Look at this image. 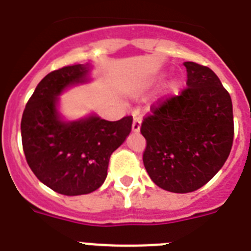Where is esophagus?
I'll return each mask as SVG.
<instances>
[{"label":"esophagus","instance_id":"esophagus-1","mask_svg":"<svg viewBox=\"0 0 251 251\" xmlns=\"http://www.w3.org/2000/svg\"><path fill=\"white\" fill-rule=\"evenodd\" d=\"M141 123H142V118L140 115H134L133 123H132V130L134 133H138L141 129Z\"/></svg>","mask_w":251,"mask_h":251}]
</instances>
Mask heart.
<instances>
[{"mask_svg": "<svg viewBox=\"0 0 251 251\" xmlns=\"http://www.w3.org/2000/svg\"><path fill=\"white\" fill-rule=\"evenodd\" d=\"M178 84H179V79H177V78H172V79L167 83V90L168 91L176 90V88L178 87Z\"/></svg>", "mask_w": 251, "mask_h": 251, "instance_id": "obj_1", "label": "heart"}]
</instances>
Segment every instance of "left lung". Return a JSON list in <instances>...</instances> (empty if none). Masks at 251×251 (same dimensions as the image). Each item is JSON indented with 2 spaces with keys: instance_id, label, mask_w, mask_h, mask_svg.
Listing matches in <instances>:
<instances>
[{
  "instance_id": "8db88e82",
  "label": "left lung",
  "mask_w": 251,
  "mask_h": 251,
  "mask_svg": "<svg viewBox=\"0 0 251 251\" xmlns=\"http://www.w3.org/2000/svg\"><path fill=\"white\" fill-rule=\"evenodd\" d=\"M187 88L152 107L141 126L144 165L155 185L176 194L192 192L214 177L233 142L229 93L208 66L183 63Z\"/></svg>"
}]
</instances>
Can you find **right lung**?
Here are the masks:
<instances>
[{
    "mask_svg": "<svg viewBox=\"0 0 251 251\" xmlns=\"http://www.w3.org/2000/svg\"><path fill=\"white\" fill-rule=\"evenodd\" d=\"M91 64L64 66L47 74L33 92L22 118L25 159L43 185L61 195L90 194L107 176L109 160L132 129V117L117 122L95 113L66 121L59 110L60 95L91 80Z\"/></svg>",
    "mask_w": 251,
    "mask_h": 251,
    "instance_id": "obj_1",
    "label": "right lung"
}]
</instances>
